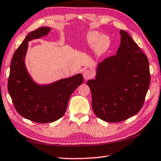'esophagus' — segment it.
<instances>
[{"instance_id":"esophagus-1","label":"esophagus","mask_w":161,"mask_h":161,"mask_svg":"<svg viewBox=\"0 0 161 161\" xmlns=\"http://www.w3.org/2000/svg\"><path fill=\"white\" fill-rule=\"evenodd\" d=\"M83 77L85 80H90L91 78L93 77V73L92 72V71L89 69H86L83 72Z\"/></svg>"}]
</instances>
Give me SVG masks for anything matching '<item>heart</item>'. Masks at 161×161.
Returning <instances> with one entry per match:
<instances>
[{
  "label": "heart",
  "mask_w": 161,
  "mask_h": 161,
  "mask_svg": "<svg viewBox=\"0 0 161 161\" xmlns=\"http://www.w3.org/2000/svg\"><path fill=\"white\" fill-rule=\"evenodd\" d=\"M86 42L92 47H95L97 55L102 56L108 50L111 41L107 35H101L96 31H90L86 35Z\"/></svg>",
  "instance_id": "b5f03b06"
}]
</instances>
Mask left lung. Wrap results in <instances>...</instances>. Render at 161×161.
<instances>
[{
    "instance_id": "1",
    "label": "left lung",
    "mask_w": 161,
    "mask_h": 161,
    "mask_svg": "<svg viewBox=\"0 0 161 161\" xmlns=\"http://www.w3.org/2000/svg\"><path fill=\"white\" fill-rule=\"evenodd\" d=\"M116 54L97 64L96 77L87 81L92 108L98 118L115 123L142 108L151 81L148 58L131 37L121 30Z\"/></svg>"
}]
</instances>
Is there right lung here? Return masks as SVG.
<instances>
[{"label":"right lung","mask_w":161,"mask_h":161,"mask_svg":"<svg viewBox=\"0 0 161 161\" xmlns=\"http://www.w3.org/2000/svg\"><path fill=\"white\" fill-rule=\"evenodd\" d=\"M50 31V28L42 27L27 35L13 54L8 82V90L18 114L42 124L63 116L70 96L84 81L81 74L47 84H39L32 80L25 63L28 42L46 36Z\"/></svg>","instance_id":"obj_1"}]
</instances>
